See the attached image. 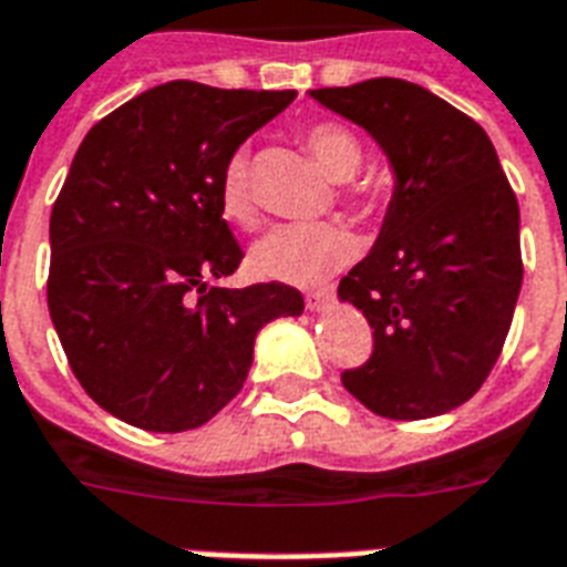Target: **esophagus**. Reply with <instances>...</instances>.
<instances>
[{
  "label": "esophagus",
  "mask_w": 567,
  "mask_h": 567,
  "mask_svg": "<svg viewBox=\"0 0 567 567\" xmlns=\"http://www.w3.org/2000/svg\"><path fill=\"white\" fill-rule=\"evenodd\" d=\"M329 300H332V291H329V288H323V291H309V293H306V306H309L311 311L327 309Z\"/></svg>",
  "instance_id": "esophagus-1"
}]
</instances>
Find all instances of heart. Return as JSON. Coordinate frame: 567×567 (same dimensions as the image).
<instances>
[{
  "label": "heart",
  "mask_w": 567,
  "mask_h": 567,
  "mask_svg": "<svg viewBox=\"0 0 567 567\" xmlns=\"http://www.w3.org/2000/svg\"><path fill=\"white\" fill-rule=\"evenodd\" d=\"M302 144L329 179L350 182L362 167V141L336 120L302 128ZM220 212L240 229L256 226V199L249 185V158L235 153L220 173ZM353 256V238L336 223H285L267 231L249 256L258 276L288 285H318L341 270Z\"/></svg>",
  "instance_id": "heart-1"
}]
</instances>
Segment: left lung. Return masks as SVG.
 <instances>
[{"instance_id": "obj_1", "label": "left lung", "mask_w": 567, "mask_h": 567, "mask_svg": "<svg viewBox=\"0 0 567 567\" xmlns=\"http://www.w3.org/2000/svg\"><path fill=\"white\" fill-rule=\"evenodd\" d=\"M382 146L394 196L373 249L341 279L373 329L341 382L391 421H423L480 391L524 279L515 190L480 123L421 84L368 79L309 91Z\"/></svg>"}]
</instances>
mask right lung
<instances>
[{
  "instance_id": "obj_1",
  "label": "right lung",
  "mask_w": 567,
  "mask_h": 567,
  "mask_svg": "<svg viewBox=\"0 0 567 567\" xmlns=\"http://www.w3.org/2000/svg\"><path fill=\"white\" fill-rule=\"evenodd\" d=\"M293 96L167 82L84 135L49 217L47 300L75 379L120 421L203 426L244 388L258 329L302 315L285 282L208 288L244 258L223 164Z\"/></svg>"
}]
</instances>
